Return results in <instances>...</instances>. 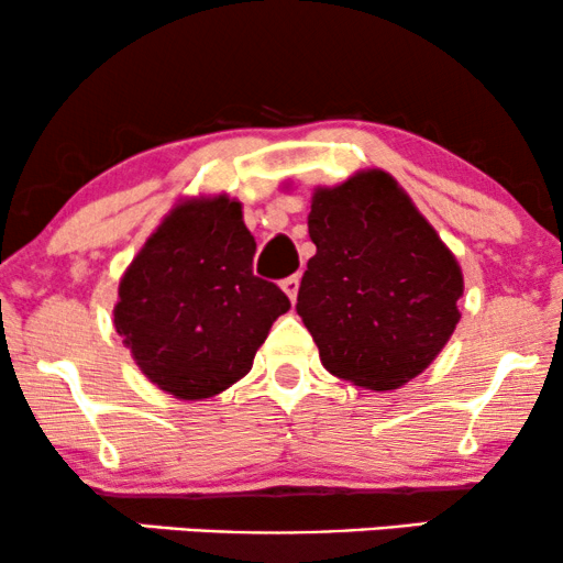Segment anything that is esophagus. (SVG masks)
Wrapping results in <instances>:
<instances>
[{
    "mask_svg": "<svg viewBox=\"0 0 563 563\" xmlns=\"http://www.w3.org/2000/svg\"><path fill=\"white\" fill-rule=\"evenodd\" d=\"M282 289H284V292H287L289 300L295 302L297 300V292H300V276H297V274L287 276V279L282 282Z\"/></svg>",
    "mask_w": 563,
    "mask_h": 563,
    "instance_id": "34e87169",
    "label": "esophagus"
}]
</instances>
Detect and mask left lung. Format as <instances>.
Listing matches in <instances>:
<instances>
[{"instance_id":"obj_1","label":"left lung","mask_w":563,"mask_h":563,"mask_svg":"<svg viewBox=\"0 0 563 563\" xmlns=\"http://www.w3.org/2000/svg\"><path fill=\"white\" fill-rule=\"evenodd\" d=\"M297 316L329 373L388 391L420 376L460 323V263L386 172L316 190Z\"/></svg>"}]
</instances>
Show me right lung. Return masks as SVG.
Wrapping results in <instances>:
<instances>
[{
	"label": "right lung",
	"instance_id": "obj_1",
	"mask_svg": "<svg viewBox=\"0 0 563 563\" xmlns=\"http://www.w3.org/2000/svg\"><path fill=\"white\" fill-rule=\"evenodd\" d=\"M253 255L242 206L219 196L177 206L124 271L114 329L158 388L208 399L253 367L289 310V297L253 274Z\"/></svg>",
	"mask_w": 563,
	"mask_h": 563
}]
</instances>
